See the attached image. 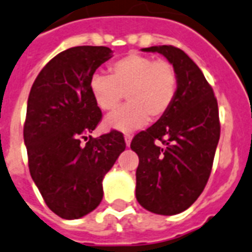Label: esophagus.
Returning a JSON list of instances; mask_svg holds the SVG:
<instances>
[{"label":"esophagus","mask_w":252,"mask_h":252,"mask_svg":"<svg viewBox=\"0 0 252 252\" xmlns=\"http://www.w3.org/2000/svg\"><path fill=\"white\" fill-rule=\"evenodd\" d=\"M124 139H126V145L128 146V147H129V146H130V141H132V136L126 133V136H124Z\"/></svg>","instance_id":"34e87169"}]
</instances>
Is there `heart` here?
<instances>
[{"label":"heart","instance_id":"1","mask_svg":"<svg viewBox=\"0 0 252 252\" xmlns=\"http://www.w3.org/2000/svg\"><path fill=\"white\" fill-rule=\"evenodd\" d=\"M111 75L94 73L90 79V92L103 111L115 109L124 96L129 103L111 113L105 126L120 132H132L150 120L168 113L177 96L178 75L166 60L130 52L110 65Z\"/></svg>","mask_w":252,"mask_h":252}]
</instances>
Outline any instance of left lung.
I'll use <instances>...</instances> for the list:
<instances>
[{
    "label": "left lung",
    "mask_w": 252,
    "mask_h": 252,
    "mask_svg": "<svg viewBox=\"0 0 252 252\" xmlns=\"http://www.w3.org/2000/svg\"><path fill=\"white\" fill-rule=\"evenodd\" d=\"M142 51L161 54L173 64L178 91L168 113L132 139L130 149L139 158L136 197L151 213L175 215L197 200L210 177L220 137L218 102L200 67L183 51L174 46Z\"/></svg>",
    "instance_id": "1"
}]
</instances>
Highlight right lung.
<instances>
[{
  "label": "right lung",
  "instance_id": "1",
  "mask_svg": "<svg viewBox=\"0 0 252 252\" xmlns=\"http://www.w3.org/2000/svg\"><path fill=\"white\" fill-rule=\"evenodd\" d=\"M111 56L103 46L67 48L48 61L29 94L24 124L29 172L46 205L63 219H79L100 205L103 177L126 150L116 130L80 142L102 118L90 79Z\"/></svg>",
  "mask_w": 252,
  "mask_h": 252
}]
</instances>
